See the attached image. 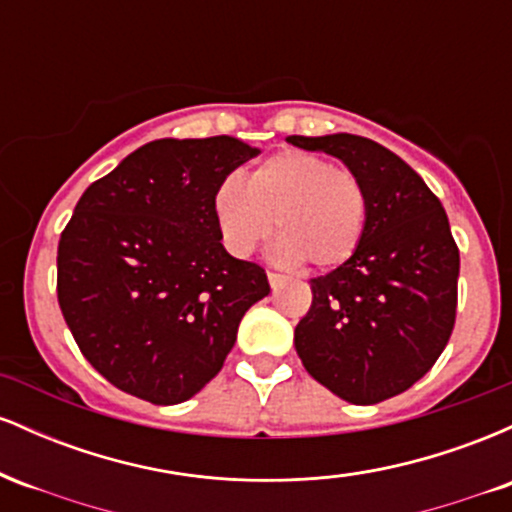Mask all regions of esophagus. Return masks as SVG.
<instances>
[{
    "mask_svg": "<svg viewBox=\"0 0 512 512\" xmlns=\"http://www.w3.org/2000/svg\"><path fill=\"white\" fill-rule=\"evenodd\" d=\"M267 279H269V286L276 289L279 284H284V274H276V272H267Z\"/></svg>",
    "mask_w": 512,
    "mask_h": 512,
    "instance_id": "1",
    "label": "esophagus"
}]
</instances>
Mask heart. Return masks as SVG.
<instances>
[{
	"mask_svg": "<svg viewBox=\"0 0 512 512\" xmlns=\"http://www.w3.org/2000/svg\"><path fill=\"white\" fill-rule=\"evenodd\" d=\"M214 216L226 248L250 255L274 231L276 255L332 269L361 245L368 223V190L361 175L308 151H281L252 168L245 185L223 180Z\"/></svg>",
	"mask_w": 512,
	"mask_h": 512,
	"instance_id": "b5f03b06",
	"label": "heart"
}]
</instances>
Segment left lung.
Listing matches in <instances>:
<instances>
[{
  "mask_svg": "<svg viewBox=\"0 0 512 512\" xmlns=\"http://www.w3.org/2000/svg\"><path fill=\"white\" fill-rule=\"evenodd\" d=\"M361 175L368 223L354 255L310 279L313 303L293 344L305 370L351 404L409 390L448 344L457 313L460 250L448 214L421 175L356 134L286 137Z\"/></svg>",
  "mask_w": 512,
  "mask_h": 512,
  "instance_id": "left-lung-1",
  "label": "left lung"
}]
</instances>
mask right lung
Segmentation results:
<instances>
[{
	"instance_id": "obj_1",
	"label": "right lung",
	"mask_w": 512,
	"mask_h": 512,
	"mask_svg": "<svg viewBox=\"0 0 512 512\" xmlns=\"http://www.w3.org/2000/svg\"><path fill=\"white\" fill-rule=\"evenodd\" d=\"M260 149L236 137L156 139L88 185L57 248V301L108 383L180 404L219 373L269 293L260 264L221 245L214 192Z\"/></svg>"
}]
</instances>
